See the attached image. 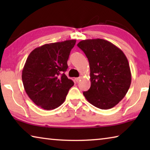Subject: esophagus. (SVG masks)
I'll return each instance as SVG.
<instances>
[{"label":"esophagus","instance_id":"34e87169","mask_svg":"<svg viewBox=\"0 0 150 150\" xmlns=\"http://www.w3.org/2000/svg\"><path fill=\"white\" fill-rule=\"evenodd\" d=\"M81 79H82V77H79L75 78V80L76 82H77V83H79V81H81Z\"/></svg>","mask_w":150,"mask_h":150}]
</instances>
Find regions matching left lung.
Wrapping results in <instances>:
<instances>
[{
  "instance_id": "8db88e82",
  "label": "left lung",
  "mask_w": 150,
  "mask_h": 150,
  "mask_svg": "<svg viewBox=\"0 0 150 150\" xmlns=\"http://www.w3.org/2000/svg\"><path fill=\"white\" fill-rule=\"evenodd\" d=\"M77 46L90 66L91 87L83 95L91 105L103 110L115 106L130 88V66L122 51L103 39L82 40Z\"/></svg>"
}]
</instances>
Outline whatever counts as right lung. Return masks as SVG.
<instances>
[{"label":"right lung","mask_w":150,"mask_h":150,"mask_svg":"<svg viewBox=\"0 0 150 150\" xmlns=\"http://www.w3.org/2000/svg\"><path fill=\"white\" fill-rule=\"evenodd\" d=\"M75 40L51 43L29 54L22 73L24 89L35 105L53 110L64 102L74 83L65 74Z\"/></svg>","instance_id":"1"}]
</instances>
